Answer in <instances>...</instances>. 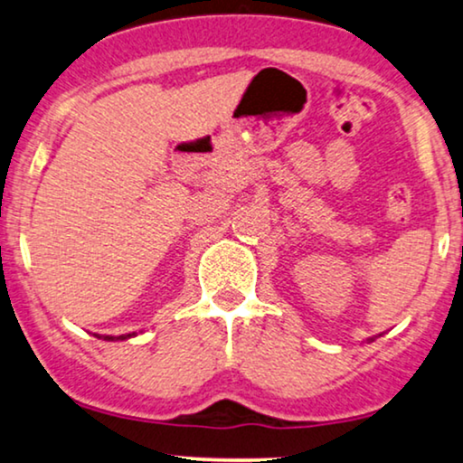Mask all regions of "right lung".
I'll list each match as a JSON object with an SVG mask.
<instances>
[{"instance_id":"1","label":"right lung","mask_w":463,"mask_h":463,"mask_svg":"<svg viewBox=\"0 0 463 463\" xmlns=\"http://www.w3.org/2000/svg\"><path fill=\"white\" fill-rule=\"evenodd\" d=\"M128 336H133V335H122V336H116V338H120V341H122V338H128ZM106 341H114V336H106Z\"/></svg>"}]
</instances>
